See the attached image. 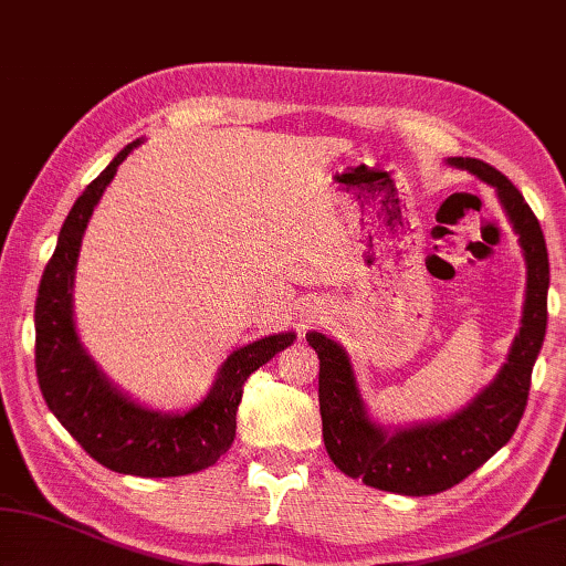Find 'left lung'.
I'll list each match as a JSON object with an SVG mask.
<instances>
[{
	"mask_svg": "<svg viewBox=\"0 0 566 566\" xmlns=\"http://www.w3.org/2000/svg\"><path fill=\"white\" fill-rule=\"evenodd\" d=\"M448 163L495 188L527 262L522 326L495 381L453 416L386 430L368 418L344 348L318 332L306 334L318 356V410L328 458L348 478L410 497L436 495L458 485L507 443L525 413L532 366L547 328L549 256L539 220L515 185L488 163L478 158Z\"/></svg>",
	"mask_w": 566,
	"mask_h": 566,
	"instance_id": "8db88e82",
	"label": "left lung"
}]
</instances>
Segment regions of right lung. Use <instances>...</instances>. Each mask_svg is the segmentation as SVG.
Segmentation results:
<instances>
[{
	"label": "right lung",
	"instance_id": "1",
	"mask_svg": "<svg viewBox=\"0 0 566 566\" xmlns=\"http://www.w3.org/2000/svg\"><path fill=\"white\" fill-rule=\"evenodd\" d=\"M140 140L128 143L108 168L78 195L56 250L41 274L36 326V378L51 413L76 443L108 470L138 478H178L214 465L234 440L238 406L248 378L292 346L294 332L256 338L222 364L208 398L182 413H160L123 396L81 346L74 324V274L81 240L106 185Z\"/></svg>",
	"mask_w": 566,
	"mask_h": 566
}]
</instances>
